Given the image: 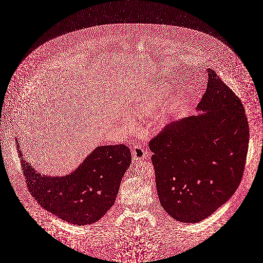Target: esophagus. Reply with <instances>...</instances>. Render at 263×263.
<instances>
[{
    "label": "esophagus",
    "instance_id": "1",
    "mask_svg": "<svg viewBox=\"0 0 263 263\" xmlns=\"http://www.w3.org/2000/svg\"><path fill=\"white\" fill-rule=\"evenodd\" d=\"M145 157H146V152L142 146L135 145L132 148V158L134 161L143 160V159H145Z\"/></svg>",
    "mask_w": 263,
    "mask_h": 263
}]
</instances>
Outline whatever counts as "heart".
<instances>
[{"instance_id":"heart-1","label":"heart","mask_w":263,"mask_h":263,"mask_svg":"<svg viewBox=\"0 0 263 263\" xmlns=\"http://www.w3.org/2000/svg\"><path fill=\"white\" fill-rule=\"evenodd\" d=\"M164 98L165 88L161 84H157L147 93H145V96H142L140 99L134 102L130 110L131 117L142 118L153 116ZM125 124L127 126L131 127L133 125V121L130 118H127L125 119Z\"/></svg>"}]
</instances>
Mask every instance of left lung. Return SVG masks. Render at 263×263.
<instances>
[{
    "label": "left lung",
    "mask_w": 263,
    "mask_h": 263,
    "mask_svg": "<svg viewBox=\"0 0 263 263\" xmlns=\"http://www.w3.org/2000/svg\"><path fill=\"white\" fill-rule=\"evenodd\" d=\"M207 72L197 108L206 112L173 121L148 144L160 204L182 222L201 221L233 195L249 147L241 100L215 71Z\"/></svg>",
    "instance_id": "obj_1"
}]
</instances>
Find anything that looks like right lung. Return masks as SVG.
<instances>
[{"mask_svg": "<svg viewBox=\"0 0 263 263\" xmlns=\"http://www.w3.org/2000/svg\"><path fill=\"white\" fill-rule=\"evenodd\" d=\"M19 147L17 145L31 195L46 211L78 226L99 220L111 208L121 179L131 163L126 145H104L95 148L70 175L46 177L23 160Z\"/></svg>", "mask_w": 263, "mask_h": 263, "instance_id": "obj_1", "label": "right lung"}]
</instances>
